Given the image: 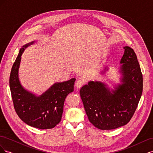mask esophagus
Returning <instances> with one entry per match:
<instances>
[{
	"label": "esophagus",
	"mask_w": 153,
	"mask_h": 153,
	"mask_svg": "<svg viewBox=\"0 0 153 153\" xmlns=\"http://www.w3.org/2000/svg\"><path fill=\"white\" fill-rule=\"evenodd\" d=\"M83 84H84V81L82 80H78L75 83V86L77 89H80Z\"/></svg>",
	"instance_id": "obj_1"
}]
</instances>
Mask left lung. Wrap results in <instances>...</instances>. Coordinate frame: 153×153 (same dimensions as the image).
Returning a JSON list of instances; mask_svg holds the SVG:
<instances>
[{
  "mask_svg": "<svg viewBox=\"0 0 153 153\" xmlns=\"http://www.w3.org/2000/svg\"><path fill=\"white\" fill-rule=\"evenodd\" d=\"M118 69L119 83L110 87L100 80H90L80 90L89 121L96 128L108 130L126 125L135 113L141 98L143 78L133 50L126 46ZM109 70L100 71L104 75Z\"/></svg>",
  "mask_w": 153,
  "mask_h": 153,
  "instance_id": "left-lung-1",
  "label": "left lung"
}]
</instances>
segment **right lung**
Segmentation results:
<instances>
[{"instance_id":"1","label":"right lung","mask_w":153,"mask_h":153,"mask_svg":"<svg viewBox=\"0 0 153 153\" xmlns=\"http://www.w3.org/2000/svg\"><path fill=\"white\" fill-rule=\"evenodd\" d=\"M36 41L28 43L20 48L13 64L10 78V87L15 111L27 124L41 129L54 128L61 121L64 103L66 96L74 91L76 78L55 82L40 95L26 89L19 78L22 55Z\"/></svg>"}]
</instances>
